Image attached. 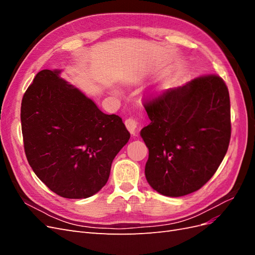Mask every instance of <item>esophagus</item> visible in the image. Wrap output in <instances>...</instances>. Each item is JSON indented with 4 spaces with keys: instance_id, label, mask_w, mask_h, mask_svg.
<instances>
[{
    "instance_id": "1",
    "label": "esophagus",
    "mask_w": 255,
    "mask_h": 255,
    "mask_svg": "<svg viewBox=\"0 0 255 255\" xmlns=\"http://www.w3.org/2000/svg\"><path fill=\"white\" fill-rule=\"evenodd\" d=\"M126 127L128 128V129L129 130V133L132 135H135L137 133V128L139 127V122L134 117H128L126 120Z\"/></svg>"
}]
</instances>
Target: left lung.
Here are the masks:
<instances>
[{
	"label": "left lung",
	"instance_id": "left-lung-1",
	"mask_svg": "<svg viewBox=\"0 0 255 255\" xmlns=\"http://www.w3.org/2000/svg\"><path fill=\"white\" fill-rule=\"evenodd\" d=\"M151 120L140 136L149 149L145 179L167 197L201 188L217 171L229 148L231 109L220 76H199L158 92L143 103Z\"/></svg>",
	"mask_w": 255,
	"mask_h": 255
}]
</instances>
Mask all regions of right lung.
<instances>
[{
  "instance_id": "obj_1",
  "label": "right lung",
  "mask_w": 255,
  "mask_h": 255,
  "mask_svg": "<svg viewBox=\"0 0 255 255\" xmlns=\"http://www.w3.org/2000/svg\"><path fill=\"white\" fill-rule=\"evenodd\" d=\"M38 72L21 103L24 151L35 174L56 195L94 196L107 183L112 163L129 133L117 115H106L59 76Z\"/></svg>"
}]
</instances>
